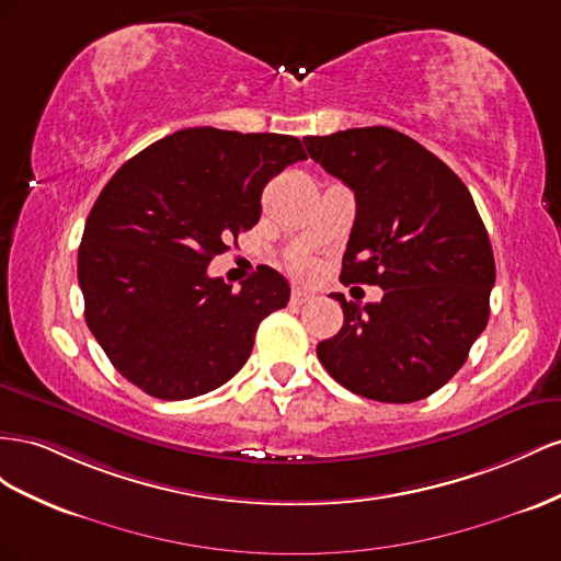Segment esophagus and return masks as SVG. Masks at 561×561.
Listing matches in <instances>:
<instances>
[{
    "instance_id": "obj_1",
    "label": "esophagus",
    "mask_w": 561,
    "mask_h": 561,
    "mask_svg": "<svg viewBox=\"0 0 561 561\" xmlns=\"http://www.w3.org/2000/svg\"><path fill=\"white\" fill-rule=\"evenodd\" d=\"M314 296L306 289H294L291 291V306H306V302H310Z\"/></svg>"
}]
</instances>
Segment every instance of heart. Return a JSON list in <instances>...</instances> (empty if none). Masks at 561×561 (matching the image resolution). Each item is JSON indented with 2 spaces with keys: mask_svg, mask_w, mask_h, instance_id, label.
Instances as JSON below:
<instances>
[{
  "mask_svg": "<svg viewBox=\"0 0 561 561\" xmlns=\"http://www.w3.org/2000/svg\"><path fill=\"white\" fill-rule=\"evenodd\" d=\"M291 267H294L296 275H300V277H306V275H310V272H312V263H310L308 259H298V261H294V263H291Z\"/></svg>",
  "mask_w": 561,
  "mask_h": 561,
  "instance_id": "heart-1",
  "label": "heart"
}]
</instances>
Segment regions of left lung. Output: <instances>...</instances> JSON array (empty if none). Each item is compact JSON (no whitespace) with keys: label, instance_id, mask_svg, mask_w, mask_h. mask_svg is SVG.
I'll use <instances>...</instances> for the list:
<instances>
[{"label":"left lung","instance_id":"1","mask_svg":"<svg viewBox=\"0 0 561 561\" xmlns=\"http://www.w3.org/2000/svg\"><path fill=\"white\" fill-rule=\"evenodd\" d=\"M306 148L357 199L341 279L386 291L366 306L333 294L345 322L317 357L359 397L419 402L454 378L489 322L495 263L470 190L388 126L310 136Z\"/></svg>","mask_w":561,"mask_h":561}]
</instances>
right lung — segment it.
I'll use <instances>...</instances> for the list:
<instances>
[{
	"label": "right lung",
	"mask_w": 561,
	"mask_h": 561,
	"mask_svg": "<svg viewBox=\"0 0 561 561\" xmlns=\"http://www.w3.org/2000/svg\"><path fill=\"white\" fill-rule=\"evenodd\" d=\"M300 159L294 136L195 126L152 142L107 181L77 277L91 333L136 388L179 402L247 364L259 324L289 302V284L263 265L232 291L206 267L259 222L263 187Z\"/></svg>",
	"instance_id": "1"
}]
</instances>
